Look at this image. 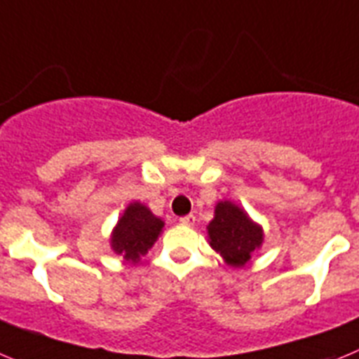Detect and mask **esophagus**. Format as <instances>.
<instances>
[{"label": "esophagus", "mask_w": 359, "mask_h": 359, "mask_svg": "<svg viewBox=\"0 0 359 359\" xmlns=\"http://www.w3.org/2000/svg\"><path fill=\"white\" fill-rule=\"evenodd\" d=\"M180 224L186 225V227H191V225H195V216L193 215L182 216V218H180Z\"/></svg>", "instance_id": "obj_1"}]
</instances>
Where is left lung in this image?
Listing matches in <instances>:
<instances>
[{
    "instance_id": "obj_1",
    "label": "left lung",
    "mask_w": 359,
    "mask_h": 359,
    "mask_svg": "<svg viewBox=\"0 0 359 359\" xmlns=\"http://www.w3.org/2000/svg\"><path fill=\"white\" fill-rule=\"evenodd\" d=\"M208 238L209 245L224 257L225 263L241 268L261 248L264 234L263 227L245 209L231 200H222L216 203L215 218L208 225Z\"/></svg>"
}]
</instances>
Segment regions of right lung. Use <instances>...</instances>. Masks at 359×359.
<instances>
[{"label":"right lung","instance_id":"1","mask_svg":"<svg viewBox=\"0 0 359 359\" xmlns=\"http://www.w3.org/2000/svg\"><path fill=\"white\" fill-rule=\"evenodd\" d=\"M164 222L141 202L128 203L111 234V248L125 261L137 263L144 256L159 234Z\"/></svg>","mask_w":359,"mask_h":359}]
</instances>
